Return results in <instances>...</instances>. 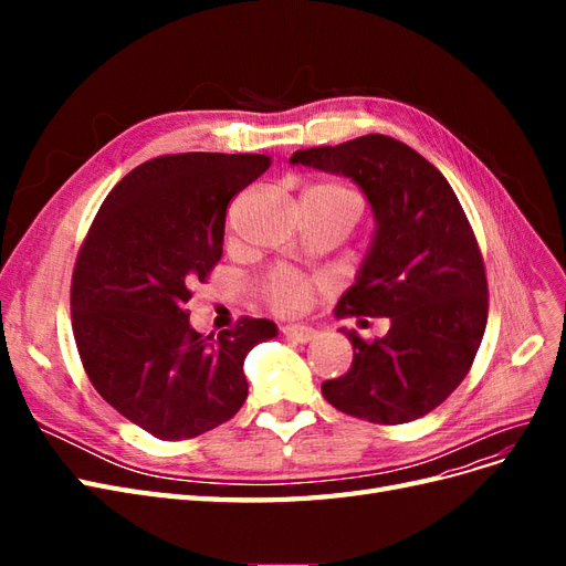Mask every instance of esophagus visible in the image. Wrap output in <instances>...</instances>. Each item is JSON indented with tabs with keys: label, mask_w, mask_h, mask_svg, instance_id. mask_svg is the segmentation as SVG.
<instances>
[{
	"label": "esophagus",
	"mask_w": 566,
	"mask_h": 566,
	"mask_svg": "<svg viewBox=\"0 0 566 566\" xmlns=\"http://www.w3.org/2000/svg\"><path fill=\"white\" fill-rule=\"evenodd\" d=\"M283 335L295 339V342H312L316 337V331L312 325H304V323H295V325H283Z\"/></svg>",
	"instance_id": "obj_1"
}]
</instances>
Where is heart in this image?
<instances>
[{"label":"heart","instance_id":"1","mask_svg":"<svg viewBox=\"0 0 566 566\" xmlns=\"http://www.w3.org/2000/svg\"><path fill=\"white\" fill-rule=\"evenodd\" d=\"M302 202L318 205V208H331V210H352L356 217L361 214V198L349 188L347 184L339 181H314L304 188ZM325 281L321 276H306V273L293 271V269H271L262 285L260 293L262 300L271 306L273 312L279 314H297L312 297L323 290Z\"/></svg>","mask_w":566,"mask_h":566}]
</instances>
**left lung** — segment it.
Returning <instances> with one entry per match:
<instances>
[{
	"instance_id": "1",
	"label": "left lung",
	"mask_w": 566,
	"mask_h": 566,
	"mask_svg": "<svg viewBox=\"0 0 566 566\" xmlns=\"http://www.w3.org/2000/svg\"><path fill=\"white\" fill-rule=\"evenodd\" d=\"M290 163L352 177L378 219L335 316H387L391 325L382 339L342 328L354 361L321 385L325 401L375 424L427 416L465 380L486 328V269L465 210L430 160L385 134L304 148Z\"/></svg>"
}]
</instances>
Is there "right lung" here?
<instances>
[{"instance_id": "obj_1", "label": "right lung", "mask_w": 566, "mask_h": 566, "mask_svg": "<svg viewBox=\"0 0 566 566\" xmlns=\"http://www.w3.org/2000/svg\"><path fill=\"white\" fill-rule=\"evenodd\" d=\"M256 153H175L134 167L101 205L71 281L75 345L119 416L163 441L193 439L248 399L243 361L266 318L200 335L186 302L221 260L229 202L269 169Z\"/></svg>"}]
</instances>
